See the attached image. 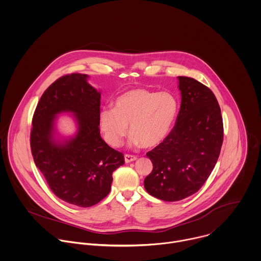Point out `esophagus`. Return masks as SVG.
I'll return each instance as SVG.
<instances>
[{
	"instance_id": "1",
	"label": "esophagus",
	"mask_w": 261,
	"mask_h": 261,
	"mask_svg": "<svg viewBox=\"0 0 261 261\" xmlns=\"http://www.w3.org/2000/svg\"><path fill=\"white\" fill-rule=\"evenodd\" d=\"M137 160V157L134 156V155H129V154H125L124 155V161L125 163H130L133 161H136Z\"/></svg>"
}]
</instances>
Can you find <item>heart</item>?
I'll return each mask as SVG.
<instances>
[{
  "label": "heart",
  "instance_id": "1",
  "mask_svg": "<svg viewBox=\"0 0 261 261\" xmlns=\"http://www.w3.org/2000/svg\"><path fill=\"white\" fill-rule=\"evenodd\" d=\"M176 113L177 102L172 95L138 88L118 96L113 108H103L99 125L106 142L112 147L121 144L129 124L134 144L154 148L169 134Z\"/></svg>",
  "mask_w": 261,
  "mask_h": 261
}]
</instances>
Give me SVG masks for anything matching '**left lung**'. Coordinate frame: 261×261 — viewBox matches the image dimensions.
I'll use <instances>...</instances> for the list:
<instances>
[{
	"mask_svg": "<svg viewBox=\"0 0 261 261\" xmlns=\"http://www.w3.org/2000/svg\"><path fill=\"white\" fill-rule=\"evenodd\" d=\"M181 105L164 141L147 153L153 171L144 181L148 193L178 201L198 191L220 156L224 126L215 94L200 82L178 77Z\"/></svg>",
	"mask_w": 261,
	"mask_h": 261,
	"instance_id": "obj_1",
	"label": "left lung"
}]
</instances>
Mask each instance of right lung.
Masks as SVG:
<instances>
[{
    "label": "right lung",
    "mask_w": 261,
    "mask_h": 261,
    "mask_svg": "<svg viewBox=\"0 0 261 261\" xmlns=\"http://www.w3.org/2000/svg\"><path fill=\"white\" fill-rule=\"evenodd\" d=\"M87 75L73 73L55 81L42 94L32 117L30 147L36 167L62 200L88 207L110 191L112 173L124 164L123 154L110 148L99 128L100 98ZM70 111L80 130L65 144L52 140L54 116Z\"/></svg>",
    "instance_id": "add662e5"
}]
</instances>
